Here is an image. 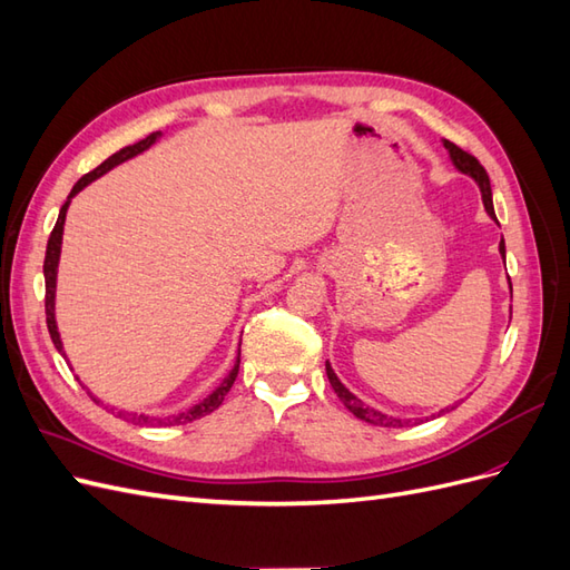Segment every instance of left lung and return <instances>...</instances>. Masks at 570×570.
Returning a JSON list of instances; mask_svg holds the SVG:
<instances>
[{"label": "left lung", "instance_id": "8db88e82", "mask_svg": "<svg viewBox=\"0 0 570 570\" xmlns=\"http://www.w3.org/2000/svg\"><path fill=\"white\" fill-rule=\"evenodd\" d=\"M444 149L450 151V159H452V164L461 170V174L471 176V178L478 183V187H480V195H482V204H485V212L490 214V218H494V220H497V216H494V204H492V189H490L488 170L480 166V161L473 157V154L463 151L461 147H456V145H454V142H450V140H444ZM499 254L507 256L504 239H502V243H499ZM509 285H511V283H509ZM325 373H327V381H331V385H333L335 394L340 396V402H342L344 406H347V409L354 413L356 419L366 421V423H371V425H381V428H400V425H404V423H411V421H402V419L387 416V413L377 411V409H373V406H368V404L361 402L358 396H354L347 387H344V385L340 383V377L335 375L333 366L327 364V361H325ZM454 406H456V404H454ZM454 406H446V409H442V411L438 413V416H442V413H446V411H452Z\"/></svg>", "mask_w": 570, "mask_h": 570}]
</instances>
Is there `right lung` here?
<instances>
[{
    "label": "right lung",
    "mask_w": 570,
    "mask_h": 570,
    "mask_svg": "<svg viewBox=\"0 0 570 570\" xmlns=\"http://www.w3.org/2000/svg\"><path fill=\"white\" fill-rule=\"evenodd\" d=\"M159 137H161V132H151V135L145 137V140H140V142H135V145H130V147H124L120 151L111 154V157H109L105 164H99L95 170H90V174H85V176L73 185L71 195H68V199H66L63 206H61L59 218H57V226H55V230H51V235H49L47 254H45V314H47L49 337H51V342H55V347L59 350L61 356H66V352H63V344H61V337H59V327H57V318H55V295H57V268H59V256H61V237H63V223H66L68 204H71V199L80 193L82 187H88V185H90L92 180H97L99 176L109 174V170H111L114 166H118V164H124V161L137 157V154H142L145 149H149L154 142H157ZM237 371H239V350H237L235 366H233V371L226 375V381H223L212 394H206L204 400H202L199 404H195L193 409H187V411L178 413V416L168 419V423H170V425L193 423V421L206 416V413L216 411V409L223 404V400H226V394L230 392V387H233V383H235V377H237ZM90 396H92V394H90ZM92 400L99 402L97 396H92ZM128 416H130L132 423H140V425H142V423L157 421V419H151V416H145V413H140V416H137V413H128ZM159 423H161V421H159Z\"/></svg>",
    "instance_id": "obj_1"
}]
</instances>
